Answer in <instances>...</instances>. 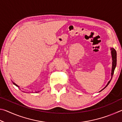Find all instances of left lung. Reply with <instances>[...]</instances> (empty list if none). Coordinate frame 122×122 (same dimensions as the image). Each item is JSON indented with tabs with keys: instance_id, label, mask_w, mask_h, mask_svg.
<instances>
[{
	"instance_id": "left-lung-1",
	"label": "left lung",
	"mask_w": 122,
	"mask_h": 122,
	"mask_svg": "<svg viewBox=\"0 0 122 122\" xmlns=\"http://www.w3.org/2000/svg\"><path fill=\"white\" fill-rule=\"evenodd\" d=\"M111 56H112V70H111V79L110 81L108 82V83H107V86H105V87L102 90H101L100 92L103 90L104 89L106 88L107 86H108V84L110 83L111 79H112V76L113 75V73H114L115 69L116 68V63H117V53L115 49L113 48H111Z\"/></svg>"
}]
</instances>
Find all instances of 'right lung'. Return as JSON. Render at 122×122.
Wrapping results in <instances>:
<instances>
[{
	"label": "right lung",
	"instance_id": "1",
	"mask_svg": "<svg viewBox=\"0 0 122 122\" xmlns=\"http://www.w3.org/2000/svg\"><path fill=\"white\" fill-rule=\"evenodd\" d=\"M13 84H14V85H15V86H18V87H19V86H18V85H17V84H15V83H14V82H13Z\"/></svg>",
	"mask_w": 122,
	"mask_h": 122
}]
</instances>
